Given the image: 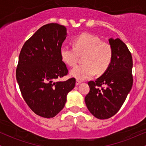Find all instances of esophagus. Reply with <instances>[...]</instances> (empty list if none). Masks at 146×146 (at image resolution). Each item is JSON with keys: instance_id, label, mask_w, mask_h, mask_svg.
Instances as JSON below:
<instances>
[{"instance_id": "34e87169", "label": "esophagus", "mask_w": 146, "mask_h": 146, "mask_svg": "<svg viewBox=\"0 0 146 146\" xmlns=\"http://www.w3.org/2000/svg\"><path fill=\"white\" fill-rule=\"evenodd\" d=\"M80 83H81V81H80V80H76V83H75V84H76L77 86H78V85L80 84Z\"/></svg>"}]
</instances>
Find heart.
Returning <instances> with one entry per match:
<instances>
[{
    "mask_svg": "<svg viewBox=\"0 0 146 146\" xmlns=\"http://www.w3.org/2000/svg\"><path fill=\"white\" fill-rule=\"evenodd\" d=\"M73 47L64 46L60 49L62 62L73 66L78 61L79 55L83 57V64L78 65L71 71V75L79 80L92 78L98 73L106 71L113 60V48L108 42L90 33L79 35L73 41Z\"/></svg>",
    "mask_w": 146,
    "mask_h": 146,
    "instance_id": "b5f03b06",
    "label": "heart"
}]
</instances>
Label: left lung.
Wrapping results in <instances>:
<instances>
[{"instance_id":"left-lung-1","label":"left lung","mask_w":146,"mask_h":146,"mask_svg":"<svg viewBox=\"0 0 146 146\" xmlns=\"http://www.w3.org/2000/svg\"><path fill=\"white\" fill-rule=\"evenodd\" d=\"M113 60L106 71L95 81L88 82L90 91L85 103L90 113L100 119L115 115L121 108L133 83L132 58L121 40L110 38Z\"/></svg>"}]
</instances>
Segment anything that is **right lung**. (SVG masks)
Listing matches in <instances>:
<instances>
[{
  "instance_id": "add662e5",
  "label": "right lung",
  "mask_w": 146,
  "mask_h": 146,
  "mask_svg": "<svg viewBox=\"0 0 146 146\" xmlns=\"http://www.w3.org/2000/svg\"><path fill=\"white\" fill-rule=\"evenodd\" d=\"M66 37L63 25H43L25 42L19 55L16 75L22 96L33 113L45 118L62 110L66 95L75 86L74 78L57 80L68 73L60 56Z\"/></svg>"
}]
</instances>
